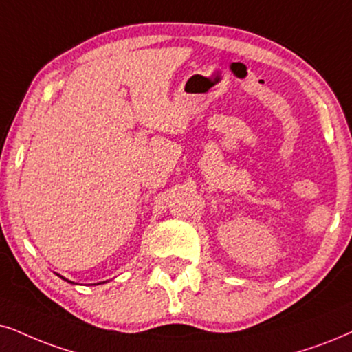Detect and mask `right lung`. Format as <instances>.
Instances as JSON below:
<instances>
[{"instance_id": "obj_1", "label": "right lung", "mask_w": 352, "mask_h": 352, "mask_svg": "<svg viewBox=\"0 0 352 352\" xmlns=\"http://www.w3.org/2000/svg\"><path fill=\"white\" fill-rule=\"evenodd\" d=\"M58 276H60V274H58ZM60 278H61V279H65V278H63V276H60ZM65 281H68V279H65ZM68 283H71V284H74L73 281H68Z\"/></svg>"}]
</instances>
